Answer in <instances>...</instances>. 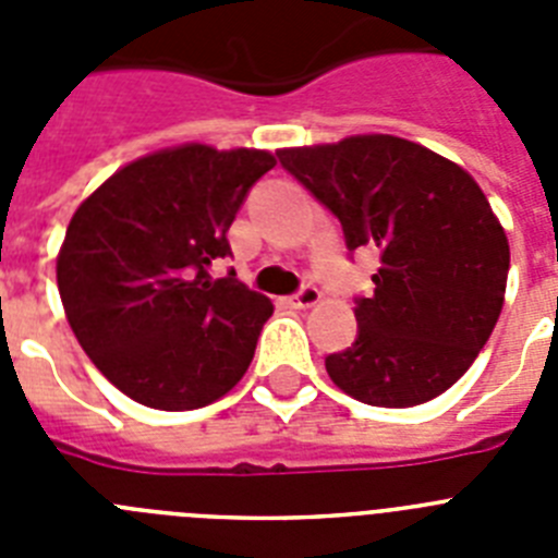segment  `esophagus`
Wrapping results in <instances>:
<instances>
[{"label":"esophagus","instance_id":"34e87169","mask_svg":"<svg viewBox=\"0 0 558 558\" xmlns=\"http://www.w3.org/2000/svg\"><path fill=\"white\" fill-rule=\"evenodd\" d=\"M318 302H322V290L315 288V284H310V282H304L302 288L290 295V304H293V307H299V310L313 307V304H318Z\"/></svg>","mask_w":558,"mask_h":558}]
</instances>
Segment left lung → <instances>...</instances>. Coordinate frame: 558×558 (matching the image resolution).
I'll return each instance as SVG.
<instances>
[{
    "label": "left lung",
    "mask_w": 558,
    "mask_h": 558,
    "mask_svg": "<svg viewBox=\"0 0 558 558\" xmlns=\"http://www.w3.org/2000/svg\"><path fill=\"white\" fill-rule=\"evenodd\" d=\"M340 220L349 254L379 251L357 338L327 357L340 391L377 408L445 393L475 363L502 310L509 240L470 172L416 142L372 133L276 153Z\"/></svg>",
    "instance_id": "8db88e82"
}]
</instances>
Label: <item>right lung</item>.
I'll list each match as a JSON object with an SVG mask.
<instances>
[{"label":"right lung","instance_id":"right-lung-1","mask_svg":"<svg viewBox=\"0 0 558 558\" xmlns=\"http://www.w3.org/2000/svg\"><path fill=\"white\" fill-rule=\"evenodd\" d=\"M268 150L181 145L92 192L58 254L69 327L102 377L159 411H195L240 383L274 313L236 274L211 279Z\"/></svg>","mask_w":558,"mask_h":558}]
</instances>
